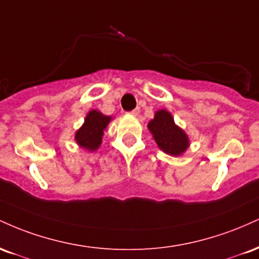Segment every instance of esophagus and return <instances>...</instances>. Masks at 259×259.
<instances>
[{
	"label": "esophagus",
	"instance_id": "esophagus-1",
	"mask_svg": "<svg viewBox=\"0 0 259 259\" xmlns=\"http://www.w3.org/2000/svg\"><path fill=\"white\" fill-rule=\"evenodd\" d=\"M130 114L134 115V117H138V115L140 114V108H135L134 111L130 112Z\"/></svg>",
	"mask_w": 259,
	"mask_h": 259
}]
</instances>
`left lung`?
Returning <instances> with one entry per match:
<instances>
[{
    "mask_svg": "<svg viewBox=\"0 0 259 259\" xmlns=\"http://www.w3.org/2000/svg\"><path fill=\"white\" fill-rule=\"evenodd\" d=\"M147 127L159 150L169 156H181L190 147L189 136L175 124L173 115L167 109L154 113V118L148 121Z\"/></svg>",
    "mask_w": 259,
    "mask_h": 259,
    "instance_id": "left-lung-1",
    "label": "left lung"
}]
</instances>
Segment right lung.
Listing matches in <instances>:
<instances>
[{
  "label": "right lung",
  "mask_w": 259,
  "mask_h": 259,
  "mask_svg": "<svg viewBox=\"0 0 259 259\" xmlns=\"http://www.w3.org/2000/svg\"><path fill=\"white\" fill-rule=\"evenodd\" d=\"M111 115H105L97 109H91L86 114L84 124L76 130L75 142L79 147L89 152H94L102 144L103 132L111 123Z\"/></svg>",
  "instance_id": "obj_1"
}]
</instances>
